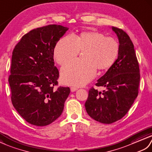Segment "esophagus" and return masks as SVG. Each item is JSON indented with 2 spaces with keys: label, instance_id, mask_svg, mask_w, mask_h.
Masks as SVG:
<instances>
[{
  "label": "esophagus",
  "instance_id": "34e87169",
  "mask_svg": "<svg viewBox=\"0 0 152 152\" xmlns=\"http://www.w3.org/2000/svg\"><path fill=\"white\" fill-rule=\"evenodd\" d=\"M70 89H71V92H75L76 90H78V89H77V88L74 87V86H72V87H71Z\"/></svg>",
  "mask_w": 152,
  "mask_h": 152
}]
</instances>
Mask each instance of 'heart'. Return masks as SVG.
<instances>
[{
    "label": "heart",
    "mask_w": 152,
    "mask_h": 152,
    "mask_svg": "<svg viewBox=\"0 0 152 152\" xmlns=\"http://www.w3.org/2000/svg\"><path fill=\"white\" fill-rule=\"evenodd\" d=\"M119 48L118 42L112 37L97 31H86L72 38L66 36L60 39L54 49V58L63 66L84 51L83 60L67 64L61 70L64 83L83 86L94 78L96 69L103 72L110 68L118 55Z\"/></svg>",
    "instance_id": "obj_1"
}]
</instances>
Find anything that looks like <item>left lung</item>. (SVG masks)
<instances>
[{
	"label": "left lung",
	"mask_w": 152,
	"mask_h": 152,
	"mask_svg": "<svg viewBox=\"0 0 152 152\" xmlns=\"http://www.w3.org/2000/svg\"><path fill=\"white\" fill-rule=\"evenodd\" d=\"M119 39L118 58L106 73L92 87L85 103L88 114L97 122L110 124L126 115L137 98L140 83V69L133 43L122 29L113 26Z\"/></svg>",
	"instance_id": "8db88e82"
}]
</instances>
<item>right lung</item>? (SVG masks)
<instances>
[{
  "label": "right lung",
  "instance_id": "obj_1",
  "mask_svg": "<svg viewBox=\"0 0 152 152\" xmlns=\"http://www.w3.org/2000/svg\"><path fill=\"white\" fill-rule=\"evenodd\" d=\"M68 28L49 25L23 36L13 49L8 78L13 106L36 126L51 124L61 115L69 87L59 86L54 49Z\"/></svg>",
  "mask_w": 152,
  "mask_h": 152
}]
</instances>
